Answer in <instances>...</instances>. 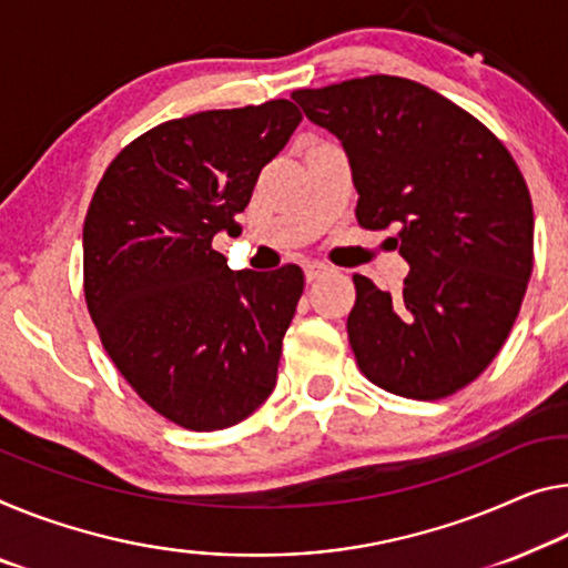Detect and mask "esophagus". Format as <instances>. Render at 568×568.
Wrapping results in <instances>:
<instances>
[{"instance_id": "obj_1", "label": "esophagus", "mask_w": 568, "mask_h": 568, "mask_svg": "<svg viewBox=\"0 0 568 568\" xmlns=\"http://www.w3.org/2000/svg\"><path fill=\"white\" fill-rule=\"evenodd\" d=\"M329 268L325 264H320V261H312V264L304 266V276H307V282H314V278H320L322 274H327Z\"/></svg>"}]
</instances>
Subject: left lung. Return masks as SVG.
<instances>
[{
	"mask_svg": "<svg viewBox=\"0 0 568 568\" xmlns=\"http://www.w3.org/2000/svg\"><path fill=\"white\" fill-rule=\"evenodd\" d=\"M292 99L343 142L357 223L396 225L390 241L412 266L400 296L353 276L357 368L404 398L457 394L500 353L534 272V205L516 160L473 113L408 78Z\"/></svg>",
	"mask_w": 568,
	"mask_h": 568,
	"instance_id": "left-lung-1",
	"label": "left lung"
}]
</instances>
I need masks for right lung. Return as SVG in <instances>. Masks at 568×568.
<instances>
[{"mask_svg": "<svg viewBox=\"0 0 568 568\" xmlns=\"http://www.w3.org/2000/svg\"><path fill=\"white\" fill-rule=\"evenodd\" d=\"M300 121L286 99L164 121L113 156L85 213L83 294L101 343L182 429H229L276 386L302 268L231 272L213 239L241 233L235 215Z\"/></svg>", "mask_w": 568, "mask_h": 568, "instance_id": "1", "label": "right lung"}]
</instances>
